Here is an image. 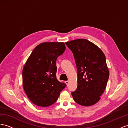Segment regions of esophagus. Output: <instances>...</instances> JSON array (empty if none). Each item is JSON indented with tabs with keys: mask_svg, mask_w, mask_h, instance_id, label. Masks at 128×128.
<instances>
[{
	"mask_svg": "<svg viewBox=\"0 0 128 128\" xmlns=\"http://www.w3.org/2000/svg\"><path fill=\"white\" fill-rule=\"evenodd\" d=\"M68 83H69V82H68V80H66V81H65V83H66V84L67 85V86H68Z\"/></svg>",
	"mask_w": 128,
	"mask_h": 128,
	"instance_id": "34e87169",
	"label": "esophagus"
}]
</instances>
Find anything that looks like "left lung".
Returning a JSON list of instances; mask_svg holds the SVG:
<instances>
[{
	"instance_id": "1",
	"label": "left lung",
	"mask_w": 128,
	"mask_h": 128,
	"mask_svg": "<svg viewBox=\"0 0 128 128\" xmlns=\"http://www.w3.org/2000/svg\"><path fill=\"white\" fill-rule=\"evenodd\" d=\"M72 52L77 69V88L71 94L83 106H91L100 99L106 89L109 71L100 49L86 39L65 42Z\"/></svg>"
}]
</instances>
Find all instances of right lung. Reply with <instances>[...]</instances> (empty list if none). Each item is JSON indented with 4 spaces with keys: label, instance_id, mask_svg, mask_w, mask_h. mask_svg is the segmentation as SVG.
Segmentation results:
<instances>
[{
    "label": "right lung",
    "instance_id": "add662e5",
    "mask_svg": "<svg viewBox=\"0 0 128 128\" xmlns=\"http://www.w3.org/2000/svg\"><path fill=\"white\" fill-rule=\"evenodd\" d=\"M65 50L64 42H42L36 46L22 69V86L34 104L46 107L56 102L66 85L56 78V60Z\"/></svg>",
    "mask_w": 128,
    "mask_h": 128
}]
</instances>
